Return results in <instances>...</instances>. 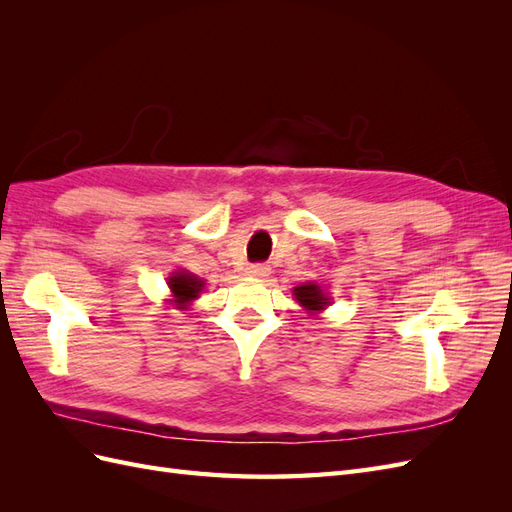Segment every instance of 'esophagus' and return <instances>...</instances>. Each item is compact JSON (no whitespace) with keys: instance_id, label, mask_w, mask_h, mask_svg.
Wrapping results in <instances>:
<instances>
[{"instance_id":"esophagus-1","label":"esophagus","mask_w":512,"mask_h":512,"mask_svg":"<svg viewBox=\"0 0 512 512\" xmlns=\"http://www.w3.org/2000/svg\"><path fill=\"white\" fill-rule=\"evenodd\" d=\"M271 273V267L269 265H250L245 269V275H250V277H267Z\"/></svg>"}]
</instances>
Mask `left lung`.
I'll return each instance as SVG.
<instances>
[{"instance_id":"1","label":"left lung","mask_w":512,"mask_h":512,"mask_svg":"<svg viewBox=\"0 0 512 512\" xmlns=\"http://www.w3.org/2000/svg\"><path fill=\"white\" fill-rule=\"evenodd\" d=\"M292 294H294V299H297V303L305 309V312L312 314V316L322 312V309L331 303L327 294H324L322 286H318L314 282H307V284L297 286V288L292 290Z\"/></svg>"}]
</instances>
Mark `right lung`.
I'll return each instance as SVG.
<instances>
[{
  "label": "right lung",
  "instance_id": "add662e5",
  "mask_svg": "<svg viewBox=\"0 0 512 512\" xmlns=\"http://www.w3.org/2000/svg\"><path fill=\"white\" fill-rule=\"evenodd\" d=\"M168 288L173 292L170 303L177 305V309H188V305L198 299L200 290L205 288V282L190 271H177L168 277Z\"/></svg>",
  "mask_w": 512,
  "mask_h": 512
}]
</instances>
